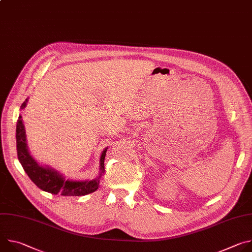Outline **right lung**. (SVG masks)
I'll use <instances>...</instances> for the list:
<instances>
[{
    "label": "right lung",
    "mask_w": 252,
    "mask_h": 252,
    "mask_svg": "<svg viewBox=\"0 0 252 252\" xmlns=\"http://www.w3.org/2000/svg\"><path fill=\"white\" fill-rule=\"evenodd\" d=\"M28 102V98L21 105V110H24ZM16 140H17V154L20 163L24 170L31 178V181L44 191L52 194H58L63 196H80L86 195L95 191L99 188V179L104 173V158L107 148H105L99 158V173L94 179H86V181H78V179L65 178L61 172L55 168L42 165L37 162L30 154L25 126L23 124L22 116H19L16 128Z\"/></svg>",
    "instance_id": "obj_1"
}]
</instances>
